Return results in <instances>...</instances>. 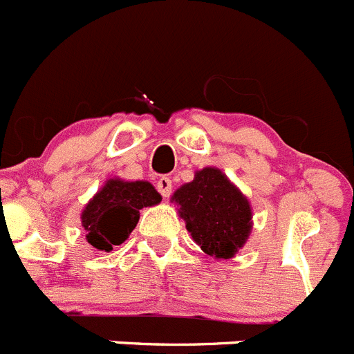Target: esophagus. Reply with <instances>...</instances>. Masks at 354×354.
Wrapping results in <instances>:
<instances>
[{"instance_id":"esophagus-1","label":"esophagus","mask_w":354,"mask_h":354,"mask_svg":"<svg viewBox=\"0 0 354 354\" xmlns=\"http://www.w3.org/2000/svg\"><path fill=\"white\" fill-rule=\"evenodd\" d=\"M156 189H158L163 198H169L172 194V180H170V177H160L158 182H156Z\"/></svg>"}]
</instances>
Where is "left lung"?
I'll use <instances>...</instances> for the list:
<instances>
[{
	"mask_svg": "<svg viewBox=\"0 0 354 354\" xmlns=\"http://www.w3.org/2000/svg\"><path fill=\"white\" fill-rule=\"evenodd\" d=\"M172 199L192 239L215 260L234 258L250 237V201L215 167L198 170L194 180L180 185Z\"/></svg>",
	"mask_w": 354,
	"mask_h": 354,
	"instance_id": "1",
	"label": "left lung"
}]
</instances>
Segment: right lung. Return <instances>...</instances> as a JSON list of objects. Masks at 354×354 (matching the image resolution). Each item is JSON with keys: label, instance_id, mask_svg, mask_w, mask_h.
<instances>
[{"label": "right lung", "instance_id": "1", "mask_svg": "<svg viewBox=\"0 0 354 354\" xmlns=\"http://www.w3.org/2000/svg\"><path fill=\"white\" fill-rule=\"evenodd\" d=\"M160 201L162 196L149 182L110 178L80 215L87 243L97 251H111L136 229L139 209L155 206Z\"/></svg>", "mask_w": 354, "mask_h": 354}]
</instances>
